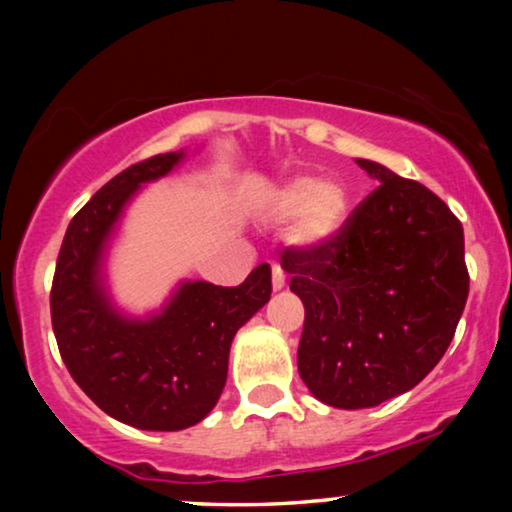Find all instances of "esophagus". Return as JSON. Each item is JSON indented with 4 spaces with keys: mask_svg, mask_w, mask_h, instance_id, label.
Here are the masks:
<instances>
[{
    "mask_svg": "<svg viewBox=\"0 0 512 512\" xmlns=\"http://www.w3.org/2000/svg\"><path fill=\"white\" fill-rule=\"evenodd\" d=\"M286 284V277H284V270L279 268L277 263H272V289L275 291H282Z\"/></svg>",
    "mask_w": 512,
    "mask_h": 512,
    "instance_id": "34e87169",
    "label": "esophagus"
}]
</instances>
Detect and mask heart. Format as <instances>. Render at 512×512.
Listing matches in <instances>:
<instances>
[{"label":"heart","instance_id":"heart-1","mask_svg":"<svg viewBox=\"0 0 512 512\" xmlns=\"http://www.w3.org/2000/svg\"><path fill=\"white\" fill-rule=\"evenodd\" d=\"M258 216L270 226L291 223L289 240L296 247L319 249L345 230L349 198L338 181L293 177L265 193Z\"/></svg>","mask_w":512,"mask_h":512}]
</instances>
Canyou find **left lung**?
<instances>
[{
  "label": "left lung",
  "mask_w": 512,
  "mask_h": 512,
  "mask_svg": "<svg viewBox=\"0 0 512 512\" xmlns=\"http://www.w3.org/2000/svg\"><path fill=\"white\" fill-rule=\"evenodd\" d=\"M377 184L319 249H284L305 305L298 373L321 403L373 408L417 387L450 347L468 298L464 228L419 181L356 158Z\"/></svg>",
  "instance_id": "8db88e82"
}]
</instances>
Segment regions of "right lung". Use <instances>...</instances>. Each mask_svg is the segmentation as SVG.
<instances>
[{"label": "right lung", "instance_id": "obj_1", "mask_svg": "<svg viewBox=\"0 0 512 512\" xmlns=\"http://www.w3.org/2000/svg\"><path fill=\"white\" fill-rule=\"evenodd\" d=\"M184 151L116 174L69 223L51 289L62 361L97 408L144 431H181L205 419L228 377L235 333L270 300V265L240 286L181 282L158 312L130 317L104 284V258L139 188L170 174Z\"/></svg>", "mask_w": 512, "mask_h": 512}]
</instances>
